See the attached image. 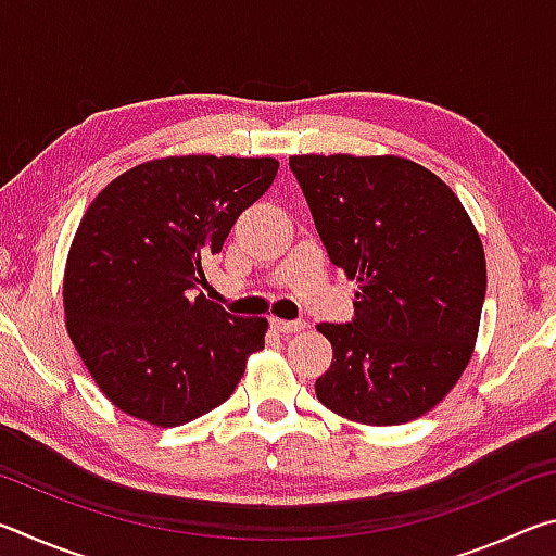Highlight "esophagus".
I'll use <instances>...</instances> for the list:
<instances>
[{
	"label": "esophagus",
	"instance_id": "obj_1",
	"mask_svg": "<svg viewBox=\"0 0 556 556\" xmlns=\"http://www.w3.org/2000/svg\"><path fill=\"white\" fill-rule=\"evenodd\" d=\"M269 324L279 333H299V331H304V328H306L304 321H287V318H277V316L269 318Z\"/></svg>",
	"mask_w": 556,
	"mask_h": 556
}]
</instances>
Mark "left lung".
<instances>
[{"label":"left lung","instance_id":"1","mask_svg":"<svg viewBox=\"0 0 556 556\" xmlns=\"http://www.w3.org/2000/svg\"><path fill=\"white\" fill-rule=\"evenodd\" d=\"M336 267L355 279L353 324H318L333 361L324 407L394 427L454 390L473 357L485 299L481 235L458 195L404 156H289Z\"/></svg>","mask_w":556,"mask_h":556}]
</instances>
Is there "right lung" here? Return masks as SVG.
<instances>
[{
  "mask_svg": "<svg viewBox=\"0 0 556 556\" xmlns=\"http://www.w3.org/2000/svg\"><path fill=\"white\" fill-rule=\"evenodd\" d=\"M271 156H162L102 188L63 271L65 328L100 392L154 427H181L230 397L267 318L203 296L238 215L275 181Z\"/></svg>",
  "mask_w": 556,
  "mask_h": 556,
  "instance_id": "right-lung-1",
  "label": "right lung"
}]
</instances>
